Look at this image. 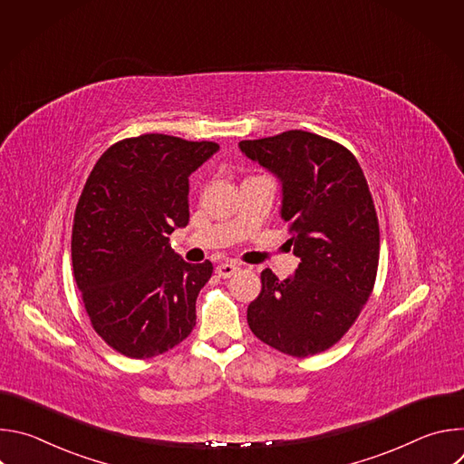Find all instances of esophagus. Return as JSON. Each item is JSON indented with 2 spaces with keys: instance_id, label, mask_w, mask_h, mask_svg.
I'll return each mask as SVG.
<instances>
[{
  "instance_id": "34e87169",
  "label": "esophagus",
  "mask_w": 464,
  "mask_h": 464,
  "mask_svg": "<svg viewBox=\"0 0 464 464\" xmlns=\"http://www.w3.org/2000/svg\"><path fill=\"white\" fill-rule=\"evenodd\" d=\"M237 272H238V266H237V264H233V262H226V264H222V266L217 268V274H218V277H222V279H227V277H231L233 274H237Z\"/></svg>"
}]
</instances>
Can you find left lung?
Returning <instances> with one entry per match:
<instances>
[{"mask_svg":"<svg viewBox=\"0 0 464 464\" xmlns=\"http://www.w3.org/2000/svg\"><path fill=\"white\" fill-rule=\"evenodd\" d=\"M242 152L283 181L295 276L260 274L262 290L247 306L251 333L272 349L308 358L336 345L369 301L380 258L372 196L354 154L304 130L240 141Z\"/></svg>","mask_w":464,"mask_h":464,"instance_id":"8db88e82","label":"left lung"}]
</instances>
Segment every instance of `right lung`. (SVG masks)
I'll use <instances>...</instances> for the list:
<instances>
[{
    "mask_svg": "<svg viewBox=\"0 0 464 464\" xmlns=\"http://www.w3.org/2000/svg\"><path fill=\"white\" fill-rule=\"evenodd\" d=\"M213 141L143 134L113 143L86 179L73 218V276L95 333L115 353L147 360L181 343L213 264L169 246L188 222V176Z\"/></svg>",
    "mask_w": 464,
    "mask_h": 464,
    "instance_id": "obj_1",
    "label": "right lung"
}]
</instances>
